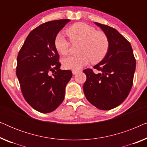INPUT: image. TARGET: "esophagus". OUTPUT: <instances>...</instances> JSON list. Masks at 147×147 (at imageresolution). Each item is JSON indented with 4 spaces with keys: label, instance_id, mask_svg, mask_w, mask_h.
I'll return each mask as SVG.
<instances>
[{
    "label": "esophagus",
    "instance_id": "34e87169",
    "mask_svg": "<svg viewBox=\"0 0 147 147\" xmlns=\"http://www.w3.org/2000/svg\"><path fill=\"white\" fill-rule=\"evenodd\" d=\"M79 71V70H72V74H73L74 75H76V74H78Z\"/></svg>",
    "mask_w": 147,
    "mask_h": 147
}]
</instances>
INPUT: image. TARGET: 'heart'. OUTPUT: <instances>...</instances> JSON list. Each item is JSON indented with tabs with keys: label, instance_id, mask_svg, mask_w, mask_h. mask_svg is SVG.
<instances>
[{
	"label": "heart",
	"instance_id": "b5f03b06",
	"mask_svg": "<svg viewBox=\"0 0 147 147\" xmlns=\"http://www.w3.org/2000/svg\"><path fill=\"white\" fill-rule=\"evenodd\" d=\"M71 43H80L79 54L68 56L62 59V64L66 69H80L92 61L96 63L101 61L109 49V39L102 31H96L84 23H77L66 31ZM54 45L57 52L61 55L69 53L71 43L62 33H58L55 38Z\"/></svg>",
	"mask_w": 147,
	"mask_h": 147
}]
</instances>
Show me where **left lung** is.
I'll list each match as a JSON object with an SVG mask.
<instances>
[{"instance_id":"8db88e82","label":"left lung","mask_w":147,"mask_h":147,"mask_svg":"<svg viewBox=\"0 0 147 147\" xmlns=\"http://www.w3.org/2000/svg\"><path fill=\"white\" fill-rule=\"evenodd\" d=\"M107 35L109 49L103 59L94 69H86L84 92L92 105L102 110H111L119 106L127 98L133 84L136 68L131 45L117 30L109 26L95 23Z\"/></svg>"}]
</instances>
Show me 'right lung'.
<instances>
[{
  "mask_svg": "<svg viewBox=\"0 0 147 147\" xmlns=\"http://www.w3.org/2000/svg\"><path fill=\"white\" fill-rule=\"evenodd\" d=\"M69 19L43 23L30 32L17 56L16 69L23 96L41 113L55 110L64 100L70 70L60 69L55 38ZM52 74H51V73Z\"/></svg>",
  "mask_w": 147,
  "mask_h": 147,
  "instance_id": "right-lung-1",
  "label": "right lung"
}]
</instances>
